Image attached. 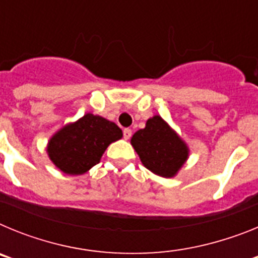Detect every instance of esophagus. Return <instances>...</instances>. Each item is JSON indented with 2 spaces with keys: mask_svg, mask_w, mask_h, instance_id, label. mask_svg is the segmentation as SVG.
<instances>
[{
  "mask_svg": "<svg viewBox=\"0 0 258 258\" xmlns=\"http://www.w3.org/2000/svg\"><path fill=\"white\" fill-rule=\"evenodd\" d=\"M122 133H124V140L127 141L132 137V129L126 127V129H124V131H122Z\"/></svg>",
  "mask_w": 258,
  "mask_h": 258,
  "instance_id": "esophagus-1",
  "label": "esophagus"
}]
</instances>
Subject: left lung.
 I'll list each match as a JSON object with an SVG mask.
<instances>
[{
  "label": "left lung",
  "mask_w": 258,
  "mask_h": 258,
  "mask_svg": "<svg viewBox=\"0 0 258 258\" xmlns=\"http://www.w3.org/2000/svg\"><path fill=\"white\" fill-rule=\"evenodd\" d=\"M131 143L143 165L164 178L175 177L190 154L186 142L159 115L150 117L146 126L133 134Z\"/></svg>",
  "instance_id": "obj_1"
}]
</instances>
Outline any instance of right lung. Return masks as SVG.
Instances as JSON below:
<instances>
[{
  "instance_id": "1",
  "label": "right lung",
  "mask_w": 258,
  "mask_h": 258,
  "mask_svg": "<svg viewBox=\"0 0 258 258\" xmlns=\"http://www.w3.org/2000/svg\"><path fill=\"white\" fill-rule=\"evenodd\" d=\"M121 138V129L115 122L99 115L85 113L52 134L46 152L60 172L80 175L97 165L107 147Z\"/></svg>"
}]
</instances>
